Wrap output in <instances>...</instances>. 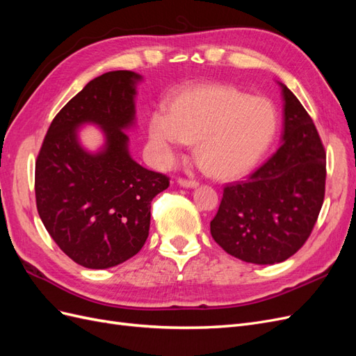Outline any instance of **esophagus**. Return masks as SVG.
I'll use <instances>...</instances> for the list:
<instances>
[{"label":"esophagus","mask_w":356,"mask_h":356,"mask_svg":"<svg viewBox=\"0 0 356 356\" xmlns=\"http://www.w3.org/2000/svg\"><path fill=\"white\" fill-rule=\"evenodd\" d=\"M178 184L181 186V187H184V188H196L199 184L196 181H191V179H184V178H179L178 179Z\"/></svg>","instance_id":"1"}]
</instances>
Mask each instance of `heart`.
Returning a JSON list of instances; mask_svg holds the SVG:
<instances>
[{"mask_svg":"<svg viewBox=\"0 0 356 356\" xmlns=\"http://www.w3.org/2000/svg\"><path fill=\"white\" fill-rule=\"evenodd\" d=\"M277 114L266 98L227 84H204L179 93L168 113L149 120V135L166 159L196 143L195 154L215 178L234 179L248 174L270 147Z\"/></svg>","mask_w":356,"mask_h":356,"instance_id":"obj_1","label":"heart"}]
</instances>
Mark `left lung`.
<instances>
[{
    "instance_id": "obj_1",
    "label": "left lung",
    "mask_w": 356,
    "mask_h": 356,
    "mask_svg": "<svg viewBox=\"0 0 356 356\" xmlns=\"http://www.w3.org/2000/svg\"><path fill=\"white\" fill-rule=\"evenodd\" d=\"M284 101L281 147L250 178L224 187L211 234L222 250L252 264L282 263L305 245L325 195V149L296 95Z\"/></svg>"
}]
</instances>
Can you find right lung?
<instances>
[{
	"mask_svg": "<svg viewBox=\"0 0 356 356\" xmlns=\"http://www.w3.org/2000/svg\"><path fill=\"white\" fill-rule=\"evenodd\" d=\"M143 75L110 71L93 79L53 118L35 161L40 218L60 250L88 268H108L141 251L152 200L169 178L143 168L124 131L135 126ZM98 125L104 145L89 152L79 127Z\"/></svg>",
	"mask_w": 356,
	"mask_h": 356,
	"instance_id": "obj_1",
	"label": "right lung"
}]
</instances>
